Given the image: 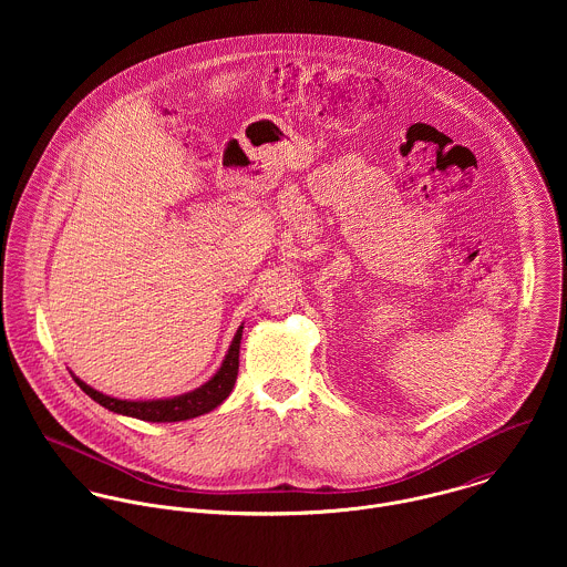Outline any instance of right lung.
Returning a JSON list of instances; mask_svg holds the SVG:
<instances>
[{
    "label": "right lung",
    "instance_id": "obj_1",
    "mask_svg": "<svg viewBox=\"0 0 567 567\" xmlns=\"http://www.w3.org/2000/svg\"><path fill=\"white\" fill-rule=\"evenodd\" d=\"M240 340H243V324L236 331L234 342L229 347V353L225 355L223 367L218 369V373L209 382H205L200 389H196L192 393H185V395H178V398H172V400H153V402L117 400V398L102 395L100 391L84 384L76 375H74V380L93 402L109 408L111 412L135 416V419H142V421H153V423L185 421V419H194V416H200L205 412H212L216 405L223 404L229 398V393L234 391V384L238 380Z\"/></svg>",
    "mask_w": 567,
    "mask_h": 567
}]
</instances>
